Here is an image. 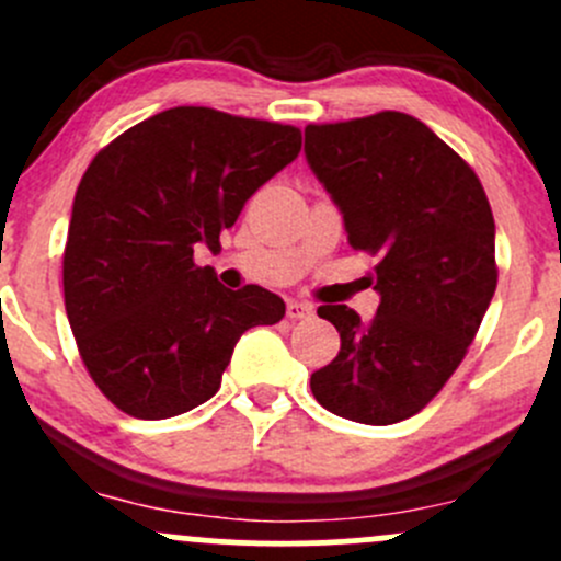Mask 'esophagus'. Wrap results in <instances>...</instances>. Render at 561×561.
Wrapping results in <instances>:
<instances>
[{"label": "esophagus", "instance_id": "esophagus-1", "mask_svg": "<svg viewBox=\"0 0 561 561\" xmlns=\"http://www.w3.org/2000/svg\"><path fill=\"white\" fill-rule=\"evenodd\" d=\"M311 314H314V309L309 304H304V300H287V317L290 320H306Z\"/></svg>", "mask_w": 561, "mask_h": 561}]
</instances>
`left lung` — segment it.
Here are the masks:
<instances>
[{
	"label": "left lung",
	"instance_id": "left-lung-1",
	"mask_svg": "<svg viewBox=\"0 0 561 561\" xmlns=\"http://www.w3.org/2000/svg\"><path fill=\"white\" fill-rule=\"evenodd\" d=\"M306 161L355 250L379 255V309L320 306L341 350L311 374L322 409L359 424L420 414L451 379L497 287L494 217L473 169L403 112L306 126Z\"/></svg>",
	"mask_w": 561,
	"mask_h": 561
}]
</instances>
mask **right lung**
I'll return each instance as SVG.
<instances>
[{
    "mask_svg": "<svg viewBox=\"0 0 561 561\" xmlns=\"http://www.w3.org/2000/svg\"><path fill=\"white\" fill-rule=\"evenodd\" d=\"M300 152V131L174 107L110 141L82 174L64 250V304L88 374L137 420H169L220 389L236 341L285 317L265 287L228 290L220 250L247 198Z\"/></svg>",
    "mask_w": 561,
    "mask_h": 561,
    "instance_id": "1",
    "label": "right lung"
}]
</instances>
